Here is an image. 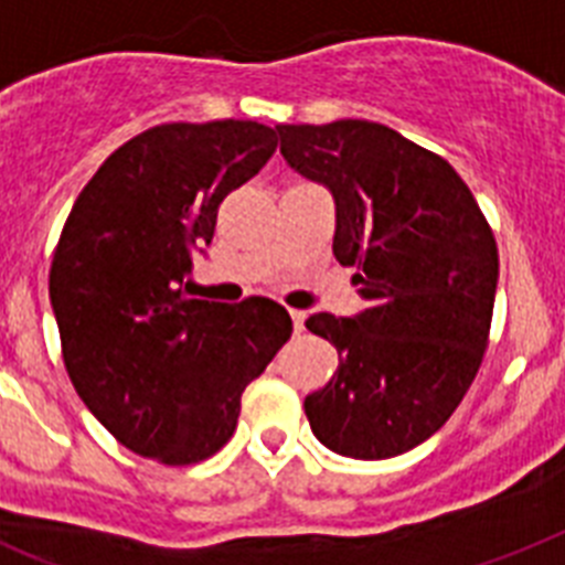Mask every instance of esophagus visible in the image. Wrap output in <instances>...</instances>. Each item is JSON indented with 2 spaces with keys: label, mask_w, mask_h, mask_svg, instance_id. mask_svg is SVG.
Here are the masks:
<instances>
[{
  "label": "esophagus",
  "mask_w": 565,
  "mask_h": 565,
  "mask_svg": "<svg viewBox=\"0 0 565 565\" xmlns=\"http://www.w3.org/2000/svg\"><path fill=\"white\" fill-rule=\"evenodd\" d=\"M291 323H294V334H300L306 329V311L291 309Z\"/></svg>",
  "instance_id": "obj_1"
}]
</instances>
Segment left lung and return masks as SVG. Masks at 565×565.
<instances>
[{
    "label": "left lung",
    "instance_id": "obj_1",
    "mask_svg": "<svg viewBox=\"0 0 565 565\" xmlns=\"http://www.w3.org/2000/svg\"><path fill=\"white\" fill-rule=\"evenodd\" d=\"M291 170L334 199V256L366 309L311 315L338 349L332 381L306 395L311 433L349 459H390L454 416L491 332L500 254L477 199L445 158L372 120L279 124Z\"/></svg>",
    "mask_w": 565,
    "mask_h": 565
}]
</instances>
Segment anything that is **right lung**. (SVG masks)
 I'll list each match as a JSON object with an SVG mask.
<instances>
[{"instance_id":"1","label":"right lung","mask_w":565,"mask_h":565,"mask_svg":"<svg viewBox=\"0 0 565 565\" xmlns=\"http://www.w3.org/2000/svg\"><path fill=\"white\" fill-rule=\"evenodd\" d=\"M274 149L256 120L152 126L106 158L65 218L49 274L65 372L132 454L195 465L222 450L245 386L291 338L268 297H188L218 204Z\"/></svg>"}]
</instances>
